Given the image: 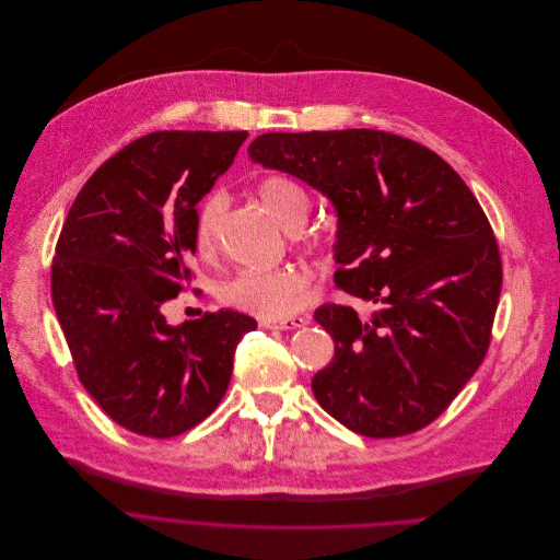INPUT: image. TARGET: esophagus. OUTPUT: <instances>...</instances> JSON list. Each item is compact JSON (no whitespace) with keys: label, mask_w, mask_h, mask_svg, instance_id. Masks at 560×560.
Here are the masks:
<instances>
[{"label":"esophagus","mask_w":560,"mask_h":560,"mask_svg":"<svg viewBox=\"0 0 560 560\" xmlns=\"http://www.w3.org/2000/svg\"><path fill=\"white\" fill-rule=\"evenodd\" d=\"M265 328H278V330H293V328H302L304 324H308L306 317H284V319H262L260 322Z\"/></svg>","instance_id":"1"}]
</instances>
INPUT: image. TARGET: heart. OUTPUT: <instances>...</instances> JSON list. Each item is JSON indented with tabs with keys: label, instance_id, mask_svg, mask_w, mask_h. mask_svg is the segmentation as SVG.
I'll return each mask as SVG.
<instances>
[{
	"label": "heart",
	"instance_id": "obj_1",
	"mask_svg": "<svg viewBox=\"0 0 560 560\" xmlns=\"http://www.w3.org/2000/svg\"><path fill=\"white\" fill-rule=\"evenodd\" d=\"M256 194L265 209L287 232L300 230L311 211V200L304 187L287 176H265ZM228 209V196L213 191L202 198L194 218V245L200 256H211L218 245L220 220ZM304 249L311 254H326L328 245L322 238H304ZM308 276L298 269H247L230 280L220 291L222 302L234 308L258 315L262 319H280L300 311L308 300Z\"/></svg>",
	"mask_w": 560,
	"mask_h": 560
}]
</instances>
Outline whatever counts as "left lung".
I'll return each instance as SVG.
<instances>
[{
	"label": "left lung",
	"instance_id": "obj_1",
	"mask_svg": "<svg viewBox=\"0 0 560 560\" xmlns=\"http://www.w3.org/2000/svg\"><path fill=\"white\" fill-rule=\"evenodd\" d=\"M338 213L335 284L375 306L324 304L335 355L313 382L349 430L401 436L434 421L481 366L501 295L490 222L464 178L428 148L380 130L269 132L249 145Z\"/></svg>",
	"mask_w": 560,
	"mask_h": 560
}]
</instances>
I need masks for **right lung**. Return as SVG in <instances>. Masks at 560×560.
I'll return each mask as SVG.
<instances>
[{
	"mask_svg": "<svg viewBox=\"0 0 560 560\" xmlns=\"http://www.w3.org/2000/svg\"><path fill=\"white\" fill-rule=\"evenodd\" d=\"M247 132H154L107 159L74 198L52 262V304L83 388L152 439L200 423L258 324L238 311L167 324L191 282L196 205Z\"/></svg>",
	"mask_w": 560,
	"mask_h": 560,
	"instance_id": "right-lung-1",
	"label": "right lung"
}]
</instances>
